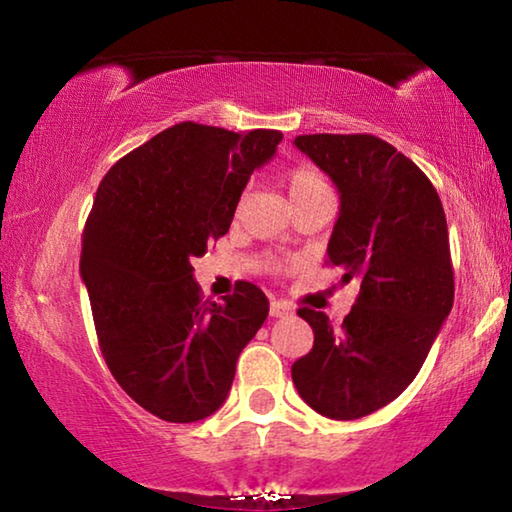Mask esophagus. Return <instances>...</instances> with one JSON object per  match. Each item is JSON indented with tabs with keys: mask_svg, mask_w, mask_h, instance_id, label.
Wrapping results in <instances>:
<instances>
[{
	"mask_svg": "<svg viewBox=\"0 0 512 512\" xmlns=\"http://www.w3.org/2000/svg\"><path fill=\"white\" fill-rule=\"evenodd\" d=\"M291 305L284 300H272L270 303V317H289Z\"/></svg>",
	"mask_w": 512,
	"mask_h": 512,
	"instance_id": "obj_1",
	"label": "esophagus"
}]
</instances>
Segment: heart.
Returning <instances> with one entry per match:
<instances>
[{"instance_id":"heart-1","label":"heart","mask_w":512,"mask_h":512,"mask_svg":"<svg viewBox=\"0 0 512 512\" xmlns=\"http://www.w3.org/2000/svg\"><path fill=\"white\" fill-rule=\"evenodd\" d=\"M284 181H286V191H289L293 207L314 198V195L331 193V186H328L324 174H321L314 165H307V163H298L289 167L284 174Z\"/></svg>"}]
</instances>
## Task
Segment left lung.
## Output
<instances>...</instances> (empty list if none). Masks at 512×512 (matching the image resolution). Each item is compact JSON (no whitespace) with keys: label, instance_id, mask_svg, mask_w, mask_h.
Returning a JSON list of instances; mask_svg holds the SVG:
<instances>
[{"label":"left lung","instance_id":"1","mask_svg":"<svg viewBox=\"0 0 512 512\" xmlns=\"http://www.w3.org/2000/svg\"><path fill=\"white\" fill-rule=\"evenodd\" d=\"M340 191L328 265L359 279L340 326L300 307L314 331L310 354L291 366L303 401L331 419L384 408L415 380L454 303L447 221L429 177L375 135H300Z\"/></svg>","mask_w":512,"mask_h":512}]
</instances>
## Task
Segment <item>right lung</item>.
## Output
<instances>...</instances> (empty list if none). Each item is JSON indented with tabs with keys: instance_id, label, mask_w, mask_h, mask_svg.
<instances>
[{
	"instance_id": "add662e5",
	"label": "right lung",
	"mask_w": 512,
	"mask_h": 512,
	"mask_svg": "<svg viewBox=\"0 0 512 512\" xmlns=\"http://www.w3.org/2000/svg\"><path fill=\"white\" fill-rule=\"evenodd\" d=\"M279 142V130L184 121L123 156L97 188L81 237L97 342L125 394L165 422L221 408L237 356L268 317L251 282L223 303L202 300L191 258L228 233L251 172Z\"/></svg>"
}]
</instances>
